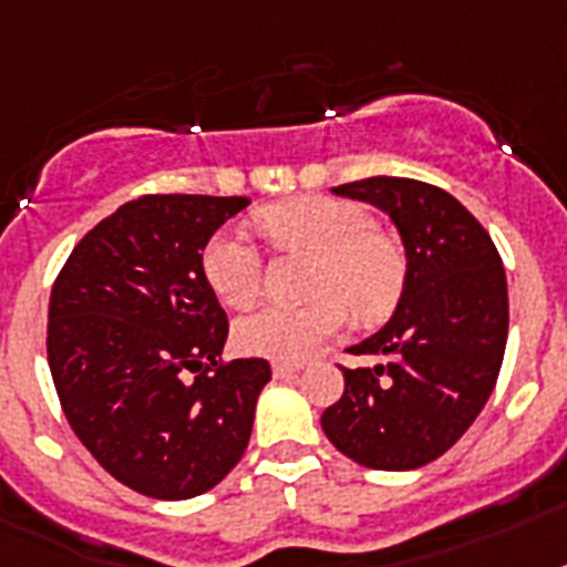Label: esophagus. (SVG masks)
Segmentation results:
<instances>
[{
  "mask_svg": "<svg viewBox=\"0 0 567 567\" xmlns=\"http://www.w3.org/2000/svg\"><path fill=\"white\" fill-rule=\"evenodd\" d=\"M297 372H299L297 363H285V361L274 363V379H293Z\"/></svg>",
  "mask_w": 567,
  "mask_h": 567,
  "instance_id": "1",
  "label": "esophagus"
}]
</instances>
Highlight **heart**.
Instances as JSON below:
<instances>
[{"label": "heart", "mask_w": 567, "mask_h": 567, "mask_svg": "<svg viewBox=\"0 0 567 567\" xmlns=\"http://www.w3.org/2000/svg\"><path fill=\"white\" fill-rule=\"evenodd\" d=\"M274 247L311 256L306 306H268L241 317L233 343L244 355L299 361L347 323L390 315L402 299L408 259L402 244L372 227L363 206L331 197H293L256 215ZM200 274L218 302L250 308L261 291V261L247 238L218 233L200 252Z\"/></svg>", "instance_id": "b5f03b06"}]
</instances>
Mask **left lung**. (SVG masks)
<instances>
[{
    "label": "left lung",
    "mask_w": 567,
    "mask_h": 567,
    "mask_svg": "<svg viewBox=\"0 0 567 567\" xmlns=\"http://www.w3.org/2000/svg\"><path fill=\"white\" fill-rule=\"evenodd\" d=\"M334 192L388 212L408 252V279L393 320L349 349L381 363H338L347 388L320 425L361 466L419 468L466 434L498 381L509 329L504 265L481 220L445 188L367 177Z\"/></svg>",
    "instance_id": "obj_1"
}]
</instances>
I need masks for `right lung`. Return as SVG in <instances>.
Wrapping results in <instances>:
<instances>
[{
    "mask_svg": "<svg viewBox=\"0 0 567 567\" xmlns=\"http://www.w3.org/2000/svg\"><path fill=\"white\" fill-rule=\"evenodd\" d=\"M247 197L142 195L75 244L49 297L60 408L101 468L148 498L204 495L250 443L265 358L224 361L227 315L200 274Z\"/></svg>",
    "mask_w": 567,
    "mask_h": 567,
    "instance_id": "add662e5",
    "label": "right lung"
}]
</instances>
